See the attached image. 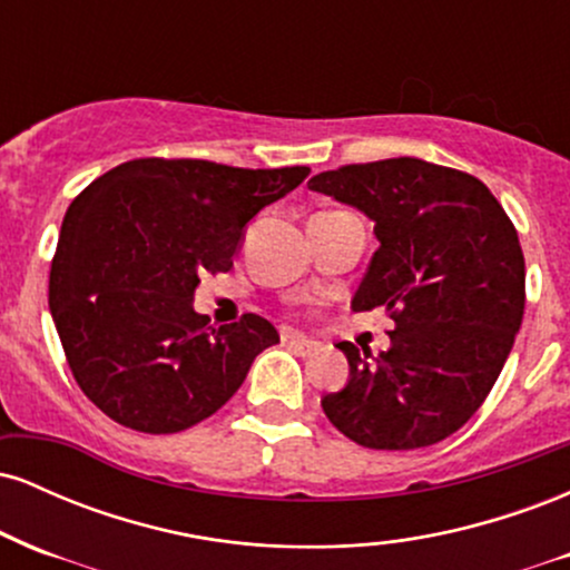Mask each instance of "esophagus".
<instances>
[{"label":"esophagus","instance_id":"34e87169","mask_svg":"<svg viewBox=\"0 0 570 570\" xmlns=\"http://www.w3.org/2000/svg\"><path fill=\"white\" fill-rule=\"evenodd\" d=\"M286 345H289L294 353H299V356H313V353L318 351L316 340H307L303 335H286Z\"/></svg>","mask_w":570,"mask_h":570}]
</instances>
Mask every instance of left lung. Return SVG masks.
Instances as JSON below:
<instances>
[{
    "instance_id": "1",
    "label": "left lung",
    "mask_w": 570,
    "mask_h": 570,
    "mask_svg": "<svg viewBox=\"0 0 570 570\" xmlns=\"http://www.w3.org/2000/svg\"><path fill=\"white\" fill-rule=\"evenodd\" d=\"M307 187L375 222L381 248L351 307H385L396 324L381 356L337 343L351 381L322 399L326 417L372 450L442 442L485 402L522 324L512 219L476 176L417 158L340 166Z\"/></svg>"
}]
</instances>
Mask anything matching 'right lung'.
Listing matches in <instances>:
<instances>
[{
  "mask_svg": "<svg viewBox=\"0 0 570 570\" xmlns=\"http://www.w3.org/2000/svg\"><path fill=\"white\" fill-rule=\"evenodd\" d=\"M307 166L139 158L71 200L50 265V313L82 394L120 426L176 434L230 399L278 332L257 313L208 326L193 297L227 273L246 225Z\"/></svg>",
  "mask_w": 570,
  "mask_h": 570,
  "instance_id": "1",
  "label": "right lung"
}]
</instances>
